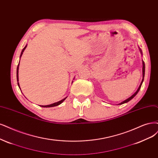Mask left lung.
<instances>
[{
	"label": "left lung",
	"instance_id": "obj_1",
	"mask_svg": "<svg viewBox=\"0 0 158 158\" xmlns=\"http://www.w3.org/2000/svg\"><path fill=\"white\" fill-rule=\"evenodd\" d=\"M140 51H141V50L140 49ZM144 72H145V66H144V61H143V80H142V81H141V85H139V87L138 88V89H137V90L135 92V93H134V94L131 96V97H130L129 98H127V100H126L125 101H124V102H121L119 105H122V104H123V103H127V102H128L129 101H130L131 99H133L134 97H135L136 95H137V94L138 93V92L139 91V90H140V89H141V85H142V83H143V80H144Z\"/></svg>",
	"mask_w": 158,
	"mask_h": 158
}]
</instances>
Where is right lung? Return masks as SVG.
I'll return each instance as SVG.
<instances>
[{
  "mask_svg": "<svg viewBox=\"0 0 158 158\" xmlns=\"http://www.w3.org/2000/svg\"><path fill=\"white\" fill-rule=\"evenodd\" d=\"M26 48H27V45H26V46L25 47V48H23V49L22 50V52H21V56H21V55H22V54H23V52L24 51V50ZM18 69H19V64H18V66H17V85H18V86H19V83H18V81H19V79H18ZM66 98H67V97H66ZM66 98H64L63 100H60V101H59V102L54 103H52V104H51V105H48V106H40L42 107H55V106H58V105L61 104L64 100H66Z\"/></svg>",
  "mask_w": 158,
  "mask_h": 158,
  "instance_id": "add662e5",
  "label": "right lung"
}]
</instances>
